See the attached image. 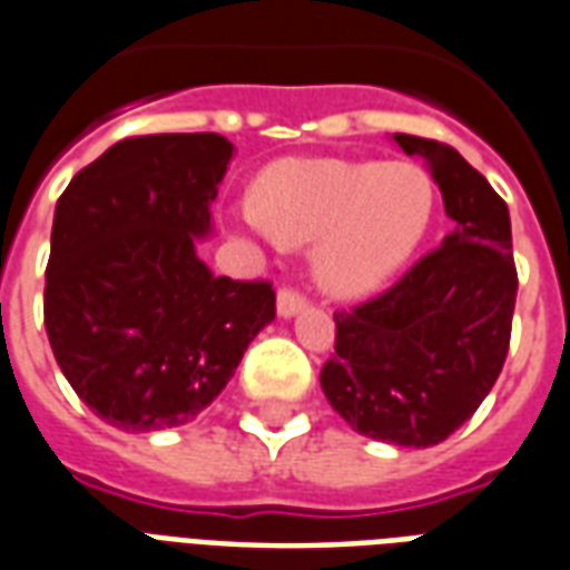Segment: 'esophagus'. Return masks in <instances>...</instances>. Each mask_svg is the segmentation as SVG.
Returning a JSON list of instances; mask_svg holds the SVG:
<instances>
[{"mask_svg":"<svg viewBox=\"0 0 570 570\" xmlns=\"http://www.w3.org/2000/svg\"><path fill=\"white\" fill-rule=\"evenodd\" d=\"M307 307V302L298 293H293V289H281L277 293V317H296V314H302Z\"/></svg>","mask_w":570,"mask_h":570,"instance_id":"34e87169","label":"esophagus"}]
</instances>
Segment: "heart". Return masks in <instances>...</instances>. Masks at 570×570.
I'll return each mask as SVG.
<instances>
[{"mask_svg":"<svg viewBox=\"0 0 570 570\" xmlns=\"http://www.w3.org/2000/svg\"><path fill=\"white\" fill-rule=\"evenodd\" d=\"M438 187L416 163L284 159L253 184V205L229 214L242 235L314 244L317 284L335 298H368L420 250L435 223Z\"/></svg>","mask_w":570,"mask_h":570,"instance_id":"obj_1","label":"heart"}]
</instances>
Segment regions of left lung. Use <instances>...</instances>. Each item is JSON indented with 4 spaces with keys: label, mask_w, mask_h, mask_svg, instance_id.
I'll use <instances>...</instances> for the list:
<instances>
[{
    "label": "left lung",
    "mask_w": 570,
    "mask_h": 570,
    "mask_svg": "<svg viewBox=\"0 0 570 570\" xmlns=\"http://www.w3.org/2000/svg\"><path fill=\"white\" fill-rule=\"evenodd\" d=\"M444 196L453 232L383 296L335 314L320 386L344 423L395 446H435L471 420L508 356L517 305L510 214L453 147L395 132Z\"/></svg>",
    "instance_id": "obj_1"
}]
</instances>
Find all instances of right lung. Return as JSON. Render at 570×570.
<instances>
[{
  "mask_svg": "<svg viewBox=\"0 0 570 570\" xmlns=\"http://www.w3.org/2000/svg\"><path fill=\"white\" fill-rule=\"evenodd\" d=\"M232 156L217 132L126 138L57 202L45 328L71 390L114 429L193 423L274 320L272 286L199 259Z\"/></svg>",
  "mask_w": 570,
  "mask_h": 570,
  "instance_id": "add662e5",
  "label": "right lung"
}]
</instances>
